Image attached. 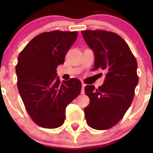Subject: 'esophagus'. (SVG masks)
Wrapping results in <instances>:
<instances>
[{"instance_id": "34e87169", "label": "esophagus", "mask_w": 153, "mask_h": 153, "mask_svg": "<svg viewBox=\"0 0 153 153\" xmlns=\"http://www.w3.org/2000/svg\"><path fill=\"white\" fill-rule=\"evenodd\" d=\"M86 84L83 83L82 84V88H81V94H84V87H85Z\"/></svg>"}]
</instances>
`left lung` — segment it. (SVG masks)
Returning a JSON list of instances; mask_svg holds the SVG:
<instances>
[{
    "instance_id": "left-lung-1",
    "label": "left lung",
    "mask_w": 153,
    "mask_h": 153,
    "mask_svg": "<svg viewBox=\"0 0 153 153\" xmlns=\"http://www.w3.org/2000/svg\"><path fill=\"white\" fill-rule=\"evenodd\" d=\"M84 41L95 55L94 69L106 72L105 81L95 89L85 86L89 104L84 108L86 123L90 127L105 130L119 122L130 106L138 83L135 56L124 40L104 30L81 32Z\"/></svg>"
}]
</instances>
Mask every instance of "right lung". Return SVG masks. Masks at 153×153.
<instances>
[{"instance_id": "right-lung-1", "label": "right lung", "mask_w": 153, "mask_h": 153, "mask_svg": "<svg viewBox=\"0 0 153 153\" xmlns=\"http://www.w3.org/2000/svg\"><path fill=\"white\" fill-rule=\"evenodd\" d=\"M77 32L55 30L35 37L18 55L15 67L18 89L34 122L47 129L61 126L66 107L81 91L76 78L61 83L57 67L64 63Z\"/></svg>"}]
</instances>
